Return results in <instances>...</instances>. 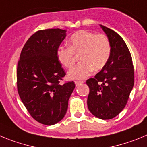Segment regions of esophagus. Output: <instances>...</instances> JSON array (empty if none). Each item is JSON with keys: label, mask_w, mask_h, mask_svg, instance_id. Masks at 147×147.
<instances>
[{"label": "esophagus", "mask_w": 147, "mask_h": 147, "mask_svg": "<svg viewBox=\"0 0 147 147\" xmlns=\"http://www.w3.org/2000/svg\"><path fill=\"white\" fill-rule=\"evenodd\" d=\"M83 83V81H78V80H75V83L76 86H78V85H80V84H82Z\"/></svg>", "instance_id": "34e87169"}]
</instances>
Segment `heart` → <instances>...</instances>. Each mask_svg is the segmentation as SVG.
<instances>
[{
	"instance_id": "1",
	"label": "heart",
	"mask_w": 147,
	"mask_h": 147,
	"mask_svg": "<svg viewBox=\"0 0 147 147\" xmlns=\"http://www.w3.org/2000/svg\"><path fill=\"white\" fill-rule=\"evenodd\" d=\"M69 47H59L56 51L58 61L64 67L71 69L75 64V54H80V62L68 73L71 79H84L94 70L106 65L111 53V43L104 34L78 31L68 40Z\"/></svg>"
}]
</instances>
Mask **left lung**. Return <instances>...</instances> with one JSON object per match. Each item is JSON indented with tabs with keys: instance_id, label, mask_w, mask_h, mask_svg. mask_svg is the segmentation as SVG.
<instances>
[{
	"instance_id": "left-lung-1",
	"label": "left lung",
	"mask_w": 147,
	"mask_h": 147,
	"mask_svg": "<svg viewBox=\"0 0 147 147\" xmlns=\"http://www.w3.org/2000/svg\"><path fill=\"white\" fill-rule=\"evenodd\" d=\"M111 46L106 65L94 78L86 80L89 87L87 105L90 112L101 119L114 118L124 109L134 85L131 54L117 33L100 25Z\"/></svg>"
}]
</instances>
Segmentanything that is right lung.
I'll return each instance as SVG.
<instances>
[{
  "label": "right lung",
  "instance_id": "right-lung-1",
  "mask_svg": "<svg viewBox=\"0 0 147 147\" xmlns=\"http://www.w3.org/2000/svg\"><path fill=\"white\" fill-rule=\"evenodd\" d=\"M66 37L59 28L40 30L28 39L20 53L17 69L18 91L33 118L45 125L64 118L75 84H61L66 75L56 51Z\"/></svg>",
  "mask_w": 147,
  "mask_h": 147
}]
</instances>
